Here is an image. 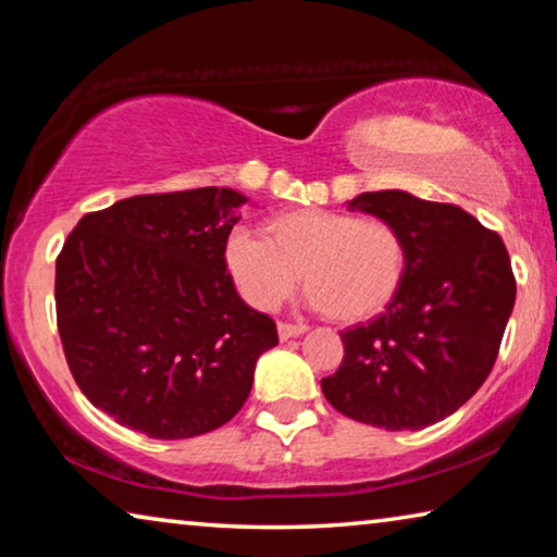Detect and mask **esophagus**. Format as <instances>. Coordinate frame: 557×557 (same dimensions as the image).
Segmentation results:
<instances>
[{
	"mask_svg": "<svg viewBox=\"0 0 557 557\" xmlns=\"http://www.w3.org/2000/svg\"><path fill=\"white\" fill-rule=\"evenodd\" d=\"M305 332H307L305 324H289V322H280L277 324V334H280L282 342H287V338L299 336V334H305Z\"/></svg>",
	"mask_w": 557,
	"mask_h": 557,
	"instance_id": "esophagus-1",
	"label": "esophagus"
}]
</instances>
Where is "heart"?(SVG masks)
<instances>
[{
	"mask_svg": "<svg viewBox=\"0 0 557 557\" xmlns=\"http://www.w3.org/2000/svg\"><path fill=\"white\" fill-rule=\"evenodd\" d=\"M265 238L245 228L225 240L235 287L256 309H275L295 285L334 322H366L388 309L408 275V243L391 221L354 211L299 209L270 215Z\"/></svg>",
	"mask_w": 557,
	"mask_h": 557,
	"instance_id": "obj_1",
	"label": "heart"
}]
</instances>
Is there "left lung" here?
Listing matches in <instances>:
<instances>
[{"label": "left lung", "mask_w": 557, "mask_h": 557, "mask_svg": "<svg viewBox=\"0 0 557 557\" xmlns=\"http://www.w3.org/2000/svg\"><path fill=\"white\" fill-rule=\"evenodd\" d=\"M351 206L403 233L408 275L383 314L342 332L344 361L322 393L363 425L422 430L492 373L516 301L511 258L502 235L455 203L369 191Z\"/></svg>", "instance_id": "8db88e82"}]
</instances>
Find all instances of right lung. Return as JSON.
I'll use <instances>...</instances> for the list:
<instances>
[{
    "mask_svg": "<svg viewBox=\"0 0 557 557\" xmlns=\"http://www.w3.org/2000/svg\"><path fill=\"white\" fill-rule=\"evenodd\" d=\"M233 188L143 194L90 211L55 258L65 361L98 410L154 440L225 425L252 388L272 317L235 292L223 248Z\"/></svg>",
    "mask_w": 557,
    "mask_h": 557,
    "instance_id": "obj_1",
    "label": "right lung"
}]
</instances>
